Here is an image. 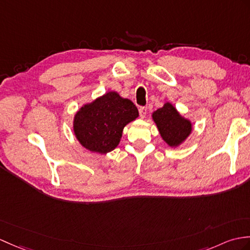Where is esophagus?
<instances>
[{
  "label": "esophagus",
  "mask_w": 250,
  "mask_h": 250,
  "mask_svg": "<svg viewBox=\"0 0 250 250\" xmlns=\"http://www.w3.org/2000/svg\"><path fill=\"white\" fill-rule=\"evenodd\" d=\"M147 113H148V108L147 107H145V106L139 107V116H141V118L146 117Z\"/></svg>",
  "instance_id": "1"
}]
</instances>
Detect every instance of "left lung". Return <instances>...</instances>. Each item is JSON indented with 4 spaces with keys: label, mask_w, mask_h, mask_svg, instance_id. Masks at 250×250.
Returning <instances> with one entry per match:
<instances>
[{
    "label": "left lung",
    "mask_w": 250,
    "mask_h": 250,
    "mask_svg": "<svg viewBox=\"0 0 250 250\" xmlns=\"http://www.w3.org/2000/svg\"><path fill=\"white\" fill-rule=\"evenodd\" d=\"M152 120L162 139L171 148L182 145L193 131L191 121L180 114L170 102H165L163 106L154 111Z\"/></svg>",
    "instance_id": "8db88e82"
}]
</instances>
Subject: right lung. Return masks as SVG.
Masks as SVG:
<instances>
[{
    "label": "right lung",
    "instance_id": "right-lung-1",
    "mask_svg": "<svg viewBox=\"0 0 250 250\" xmlns=\"http://www.w3.org/2000/svg\"><path fill=\"white\" fill-rule=\"evenodd\" d=\"M138 117V109L118 92L107 91L79 108L73 117V133L90 152L106 154L118 146L124 127Z\"/></svg>",
    "mask_w": 250,
    "mask_h": 250
}]
</instances>
